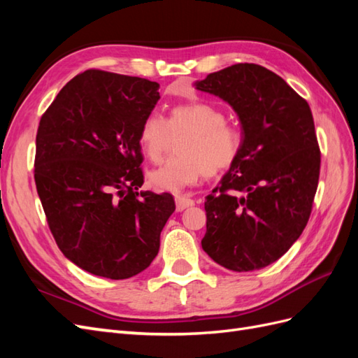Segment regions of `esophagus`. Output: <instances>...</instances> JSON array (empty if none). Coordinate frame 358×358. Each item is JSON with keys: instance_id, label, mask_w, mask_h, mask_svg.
I'll use <instances>...</instances> for the list:
<instances>
[{"instance_id": "1", "label": "esophagus", "mask_w": 358, "mask_h": 358, "mask_svg": "<svg viewBox=\"0 0 358 358\" xmlns=\"http://www.w3.org/2000/svg\"><path fill=\"white\" fill-rule=\"evenodd\" d=\"M176 210L178 212H182L185 210L187 208H191V206H194V200L187 197V196H176Z\"/></svg>"}]
</instances>
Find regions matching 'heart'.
Here are the masks:
<instances>
[{
	"mask_svg": "<svg viewBox=\"0 0 358 358\" xmlns=\"http://www.w3.org/2000/svg\"><path fill=\"white\" fill-rule=\"evenodd\" d=\"M188 133L179 145L180 157L170 158L149 173V185L161 192H180L204 175L215 176L230 169L242 149L239 129L227 124L225 113L210 103H188L171 107L169 119L149 113L138 128L142 154L159 161L171 134Z\"/></svg>",
	"mask_w": 358,
	"mask_h": 358,
	"instance_id": "1",
	"label": "heart"
}]
</instances>
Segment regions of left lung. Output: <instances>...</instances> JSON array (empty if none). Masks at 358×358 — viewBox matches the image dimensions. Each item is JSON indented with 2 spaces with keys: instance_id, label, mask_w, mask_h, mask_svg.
Masks as SVG:
<instances>
[{
  "instance_id": "8db88e82",
  "label": "left lung",
  "mask_w": 358,
  "mask_h": 358,
  "mask_svg": "<svg viewBox=\"0 0 358 358\" xmlns=\"http://www.w3.org/2000/svg\"><path fill=\"white\" fill-rule=\"evenodd\" d=\"M239 116L242 149L206 197L204 252L233 272L275 263L305 230L321 152L308 101L278 74L234 64L197 80Z\"/></svg>"
}]
</instances>
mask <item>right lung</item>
Returning a JSON list of instances; mask_svg holds the SVG:
<instances>
[{"mask_svg":"<svg viewBox=\"0 0 358 358\" xmlns=\"http://www.w3.org/2000/svg\"><path fill=\"white\" fill-rule=\"evenodd\" d=\"M158 90L148 79L86 70L40 119L34 179L49 229L66 258L95 276L143 272L176 209L169 192L138 191V128Z\"/></svg>","mask_w":358,"mask_h":358,"instance_id":"obj_1","label":"right lung"}]
</instances>
